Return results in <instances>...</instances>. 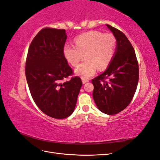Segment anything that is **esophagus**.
Returning <instances> with one entry per match:
<instances>
[{
  "label": "esophagus",
  "instance_id": "obj_1",
  "mask_svg": "<svg viewBox=\"0 0 160 160\" xmlns=\"http://www.w3.org/2000/svg\"><path fill=\"white\" fill-rule=\"evenodd\" d=\"M82 82H83V83H86L87 82H89L88 79H82Z\"/></svg>",
  "mask_w": 160,
  "mask_h": 160
}]
</instances>
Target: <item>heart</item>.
Listing matches in <instances>:
<instances>
[{"mask_svg": "<svg viewBox=\"0 0 160 160\" xmlns=\"http://www.w3.org/2000/svg\"><path fill=\"white\" fill-rule=\"evenodd\" d=\"M75 46L65 45V57L73 67L85 59L75 69L77 75L83 79L93 76L99 69L105 70L110 65L115 54L117 39L113 33L93 31L81 34L75 38Z\"/></svg>", "mask_w": 160, "mask_h": 160, "instance_id": "obj_1", "label": "heart"}]
</instances>
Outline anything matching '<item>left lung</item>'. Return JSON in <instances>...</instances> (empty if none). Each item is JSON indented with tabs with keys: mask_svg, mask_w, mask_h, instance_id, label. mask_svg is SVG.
Segmentation results:
<instances>
[{
	"mask_svg": "<svg viewBox=\"0 0 160 160\" xmlns=\"http://www.w3.org/2000/svg\"><path fill=\"white\" fill-rule=\"evenodd\" d=\"M106 25L117 39V49L108 68L91 81L93 99L105 114H117L132 101L139 80V66L133 46L125 34L108 24Z\"/></svg>",
	"mask_w": 160,
	"mask_h": 160,
	"instance_id": "1",
	"label": "left lung"
}]
</instances>
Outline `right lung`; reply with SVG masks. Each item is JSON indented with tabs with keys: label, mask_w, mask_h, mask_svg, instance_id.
Instances as JSON below:
<instances>
[{
	"label": "right lung",
	"mask_w": 160,
	"mask_h": 160,
	"mask_svg": "<svg viewBox=\"0 0 160 160\" xmlns=\"http://www.w3.org/2000/svg\"><path fill=\"white\" fill-rule=\"evenodd\" d=\"M65 29L46 27L33 38L28 50L25 75L32 98L43 113L65 119L75 109L82 86L63 53Z\"/></svg>",
	"instance_id": "add662e5"
}]
</instances>
